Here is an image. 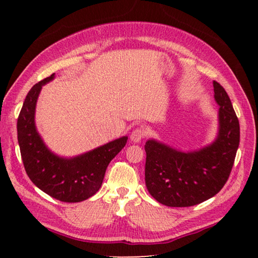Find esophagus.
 Instances as JSON below:
<instances>
[{
	"instance_id": "obj_1",
	"label": "esophagus",
	"mask_w": 258,
	"mask_h": 258,
	"mask_svg": "<svg viewBox=\"0 0 258 258\" xmlns=\"http://www.w3.org/2000/svg\"><path fill=\"white\" fill-rule=\"evenodd\" d=\"M146 135V131L143 127H139V128H135L132 133H131V141L134 142V143H139L141 142V140L145 138Z\"/></svg>"
}]
</instances>
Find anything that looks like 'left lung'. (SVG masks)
<instances>
[{
  "label": "left lung",
  "mask_w": 258,
  "mask_h": 258,
  "mask_svg": "<svg viewBox=\"0 0 258 258\" xmlns=\"http://www.w3.org/2000/svg\"><path fill=\"white\" fill-rule=\"evenodd\" d=\"M218 132L209 145L181 151L150 139L146 142V185L157 202L189 207L212 198L228 181L240 141V126L223 86L213 82Z\"/></svg>",
  "instance_id": "left-lung-1"
}]
</instances>
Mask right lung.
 <instances>
[{"label":"right lung","instance_id":"obj_1","mask_svg":"<svg viewBox=\"0 0 258 258\" xmlns=\"http://www.w3.org/2000/svg\"><path fill=\"white\" fill-rule=\"evenodd\" d=\"M54 77L52 74L35 84L25 99L17 121L20 154L26 173L38 189L60 202L80 203L101 187L109 163L125 147L127 137L71 158L52 152L37 132L35 109L42 86Z\"/></svg>","mask_w":258,"mask_h":258}]
</instances>
